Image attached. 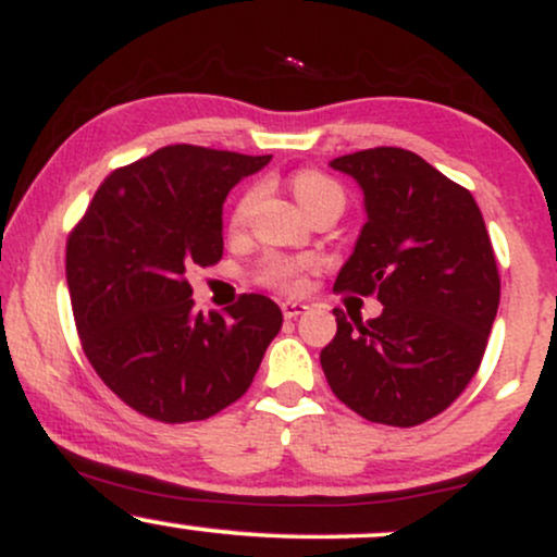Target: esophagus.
<instances>
[{
    "mask_svg": "<svg viewBox=\"0 0 557 557\" xmlns=\"http://www.w3.org/2000/svg\"><path fill=\"white\" fill-rule=\"evenodd\" d=\"M280 309H283V317L285 319H296V317L304 314V311L309 309V306L300 304V300H285V304L280 306Z\"/></svg>",
    "mask_w": 557,
    "mask_h": 557,
    "instance_id": "esophagus-1",
    "label": "esophagus"
}]
</instances>
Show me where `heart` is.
Here are the masks:
<instances>
[{
    "mask_svg": "<svg viewBox=\"0 0 557 557\" xmlns=\"http://www.w3.org/2000/svg\"><path fill=\"white\" fill-rule=\"evenodd\" d=\"M293 190H296L300 207L309 209L314 203L324 201V198H341L343 190L335 181H330L327 175H319V172H298L296 181H293ZM253 194L240 198V203L233 212V225H243L248 212H251ZM314 270V261L311 259H296V257H283V253H272L259 264L257 280L261 285L272 287L280 293H300L306 285V274Z\"/></svg>",
    "mask_w": 557,
    "mask_h": 557,
    "instance_id": "heart-1",
    "label": "heart"
}]
</instances>
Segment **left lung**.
I'll use <instances>...</instances> for the list:
<instances>
[{
	"mask_svg": "<svg viewBox=\"0 0 557 557\" xmlns=\"http://www.w3.org/2000/svg\"><path fill=\"white\" fill-rule=\"evenodd\" d=\"M363 190L367 225L335 290L376 296L369 322L335 309L324 376L376 424L417 426L443 413L482 363L500 304L495 251L474 196L395 146L332 159Z\"/></svg>",
	"mask_w": 557,
	"mask_h": 557,
	"instance_id": "8db88e82",
	"label": "left lung"
}]
</instances>
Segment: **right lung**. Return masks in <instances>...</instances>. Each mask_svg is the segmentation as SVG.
Returning a JSON list of instances; mask_svg holds the SVG:
<instances>
[{
	"label": "right lung",
	"instance_id": "right-lung-1",
	"mask_svg": "<svg viewBox=\"0 0 557 557\" xmlns=\"http://www.w3.org/2000/svg\"><path fill=\"white\" fill-rule=\"evenodd\" d=\"M272 154L175 144L114 170L67 238V287L86 359L144 417L183 424L251 387L283 327L272 298L243 293L227 314L194 309L190 267L222 259V203Z\"/></svg>",
	"mask_w": 557,
	"mask_h": 557
}]
</instances>
